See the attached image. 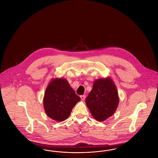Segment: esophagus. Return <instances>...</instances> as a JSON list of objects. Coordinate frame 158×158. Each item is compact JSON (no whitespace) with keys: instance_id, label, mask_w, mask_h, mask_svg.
I'll return each mask as SVG.
<instances>
[{"instance_id":"obj_1","label":"esophagus","mask_w":158,"mask_h":158,"mask_svg":"<svg viewBox=\"0 0 158 158\" xmlns=\"http://www.w3.org/2000/svg\"><path fill=\"white\" fill-rule=\"evenodd\" d=\"M80 97H81V99L82 101H84L85 99V98H86L85 95H81Z\"/></svg>"}]
</instances>
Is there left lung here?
<instances>
[{"instance_id": "8db88e82", "label": "left lung", "mask_w": 158, "mask_h": 158, "mask_svg": "<svg viewBox=\"0 0 158 158\" xmlns=\"http://www.w3.org/2000/svg\"><path fill=\"white\" fill-rule=\"evenodd\" d=\"M85 102L92 116L103 122L115 112L119 105L118 90L111 77L95 80Z\"/></svg>"}]
</instances>
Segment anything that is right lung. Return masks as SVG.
I'll list each match as a JSON object with an SVG mask.
<instances>
[{"label":"right lung","instance_id":"1","mask_svg":"<svg viewBox=\"0 0 158 158\" xmlns=\"http://www.w3.org/2000/svg\"><path fill=\"white\" fill-rule=\"evenodd\" d=\"M81 101L66 79L51 80L44 92V107L46 114L53 120L62 122L69 116L77 102Z\"/></svg>","mask_w":158,"mask_h":158}]
</instances>
